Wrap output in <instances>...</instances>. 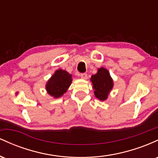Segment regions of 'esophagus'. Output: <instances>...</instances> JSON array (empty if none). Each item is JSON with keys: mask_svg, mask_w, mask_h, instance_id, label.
Here are the masks:
<instances>
[{"mask_svg": "<svg viewBox=\"0 0 158 158\" xmlns=\"http://www.w3.org/2000/svg\"><path fill=\"white\" fill-rule=\"evenodd\" d=\"M80 77H81V79H88V74L85 73H82L80 74Z\"/></svg>", "mask_w": 158, "mask_h": 158, "instance_id": "esophagus-1", "label": "esophagus"}]
</instances>
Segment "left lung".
Listing matches in <instances>:
<instances>
[{
  "mask_svg": "<svg viewBox=\"0 0 158 158\" xmlns=\"http://www.w3.org/2000/svg\"><path fill=\"white\" fill-rule=\"evenodd\" d=\"M94 89V94L100 100H106L110 90L113 88V80L109 72L105 68H99L95 75L90 78Z\"/></svg>",
  "mask_w": 158,
  "mask_h": 158,
  "instance_id": "1",
  "label": "left lung"
}]
</instances>
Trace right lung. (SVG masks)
<instances>
[{
    "instance_id": "add662e5",
    "label": "right lung",
    "mask_w": 158,
    "mask_h": 158,
    "mask_svg": "<svg viewBox=\"0 0 158 158\" xmlns=\"http://www.w3.org/2000/svg\"><path fill=\"white\" fill-rule=\"evenodd\" d=\"M72 80L73 79L71 74L65 70H58L48 81L46 89L48 94L52 97H60L67 91Z\"/></svg>"
}]
</instances>
